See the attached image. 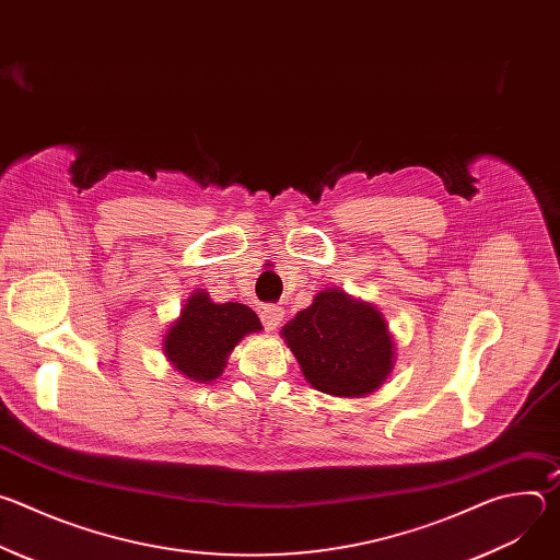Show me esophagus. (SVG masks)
<instances>
[{
    "instance_id": "obj_1",
    "label": "esophagus",
    "mask_w": 560,
    "mask_h": 560,
    "mask_svg": "<svg viewBox=\"0 0 560 560\" xmlns=\"http://www.w3.org/2000/svg\"><path fill=\"white\" fill-rule=\"evenodd\" d=\"M283 307L281 305H275V303H268L261 307V322L266 326V330H277V326L283 322Z\"/></svg>"
}]
</instances>
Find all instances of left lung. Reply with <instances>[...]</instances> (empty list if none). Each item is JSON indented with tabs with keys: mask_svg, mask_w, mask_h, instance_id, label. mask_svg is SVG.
<instances>
[{
	"mask_svg": "<svg viewBox=\"0 0 560 560\" xmlns=\"http://www.w3.org/2000/svg\"><path fill=\"white\" fill-rule=\"evenodd\" d=\"M303 376L332 396L374 392L392 370L394 346L381 312L341 290H324L281 330Z\"/></svg>",
	"mask_w": 560,
	"mask_h": 560,
	"instance_id": "8db88e82",
	"label": "left lung"
}]
</instances>
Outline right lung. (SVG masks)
Listing matches in <instances>:
<instances>
[{
  "mask_svg": "<svg viewBox=\"0 0 560 560\" xmlns=\"http://www.w3.org/2000/svg\"><path fill=\"white\" fill-rule=\"evenodd\" d=\"M259 330V316L248 305L212 303L206 292H195L168 330L164 352L184 376L212 381L223 372L232 348Z\"/></svg>",
  "mask_w": 560,
  "mask_h": 560,
  "instance_id": "add662e5",
  "label": "right lung"
}]
</instances>
